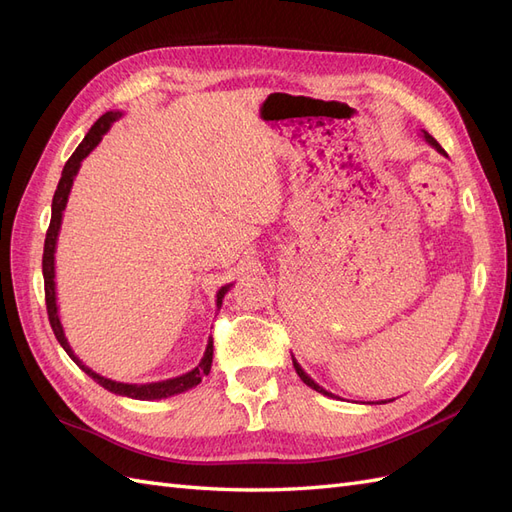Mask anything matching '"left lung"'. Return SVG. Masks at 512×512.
Masks as SVG:
<instances>
[{
	"mask_svg": "<svg viewBox=\"0 0 512 512\" xmlns=\"http://www.w3.org/2000/svg\"><path fill=\"white\" fill-rule=\"evenodd\" d=\"M423 138H425V141H427V143H429V145H431L433 149H436V151H440V153H444V149L440 147V143H438V141H436V138H433V136H431L429 132H425V130H423ZM292 365H294V369H297V374H299V378H301V380H303V382H305L307 386H312V389H314V391H318V393H322V395H327V397H335L333 393H329L327 389H322V386H320V384H316V382H314L312 378H309V376L305 374V371H303V367H301V365L297 363V359H294V356H292ZM389 401H393V399H389ZM376 404H386V399H384V401H376Z\"/></svg>",
	"mask_w": 512,
	"mask_h": 512,
	"instance_id": "left-lung-1",
	"label": "left lung"
}]
</instances>
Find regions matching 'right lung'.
I'll list each match as a JSON object with an SVG mask.
<instances>
[{
    "mask_svg": "<svg viewBox=\"0 0 512 512\" xmlns=\"http://www.w3.org/2000/svg\"><path fill=\"white\" fill-rule=\"evenodd\" d=\"M121 117V111H108L104 113L94 126H91V130L85 134L83 143L76 147V151L70 156V160L66 162L64 170H61V179L57 183V190H55V196H53V205H51V224H49V230H46V239H44V254H42V275H44V299H46V312H49V322L53 327V333L57 337V342L61 344V348H64L68 352L70 359L79 365L85 374L89 378H94L100 386H104L106 391H111L115 395H121V397H132V399H143V401H149V399H164V397H173V395H179V393H185L194 389L196 384H200V380H203L205 376H209L211 371V363H213V339H209L207 344V350L203 354V359H200V363L188 371V374L183 376H177V378H168V380H162V382H149V384H128V382H115L111 378H104L100 374H96L94 369H89L79 356L74 354V350L70 348L68 339H66V333H64V327H61V320H59V314H57V292H55V250H57V237H59V228H61V218H64V209L68 205V196H70V190H72V183H74V177L76 173H79L81 168V162L89 156L91 151H94L98 147V143L102 141V136L111 130L113 123ZM232 284H226L218 290V307H222V299L224 294L230 290Z\"/></svg>",
    "mask_w": 512,
    "mask_h": 512,
    "instance_id": "add662e5",
    "label": "right lung"
}]
</instances>
